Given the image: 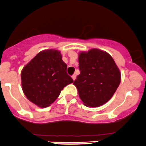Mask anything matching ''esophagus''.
<instances>
[{"label":"esophagus","mask_w":146,"mask_h":146,"mask_svg":"<svg viewBox=\"0 0 146 146\" xmlns=\"http://www.w3.org/2000/svg\"><path fill=\"white\" fill-rule=\"evenodd\" d=\"M76 74H73L72 76V79L74 81L75 79H76Z\"/></svg>","instance_id":"obj_1"}]
</instances>
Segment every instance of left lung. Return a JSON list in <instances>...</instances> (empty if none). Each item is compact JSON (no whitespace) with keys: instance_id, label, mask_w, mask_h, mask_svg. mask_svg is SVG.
<instances>
[{"instance_id":"obj_1","label":"left lung","mask_w":146,"mask_h":146,"mask_svg":"<svg viewBox=\"0 0 146 146\" xmlns=\"http://www.w3.org/2000/svg\"><path fill=\"white\" fill-rule=\"evenodd\" d=\"M79 75L73 84L83 104L98 107L112 98L121 80V74L111 55L99 48L79 54Z\"/></svg>"}]
</instances>
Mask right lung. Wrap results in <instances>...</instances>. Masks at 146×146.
I'll list each match as a JSON object with an SVG mask.
<instances>
[{
    "label": "right lung",
    "mask_w": 146,
    "mask_h": 146,
    "mask_svg": "<svg viewBox=\"0 0 146 146\" xmlns=\"http://www.w3.org/2000/svg\"><path fill=\"white\" fill-rule=\"evenodd\" d=\"M21 88L29 101L41 108L50 106L61 90L73 79L58 50L46 49L37 54L21 70Z\"/></svg>",
    "instance_id": "1"
}]
</instances>
